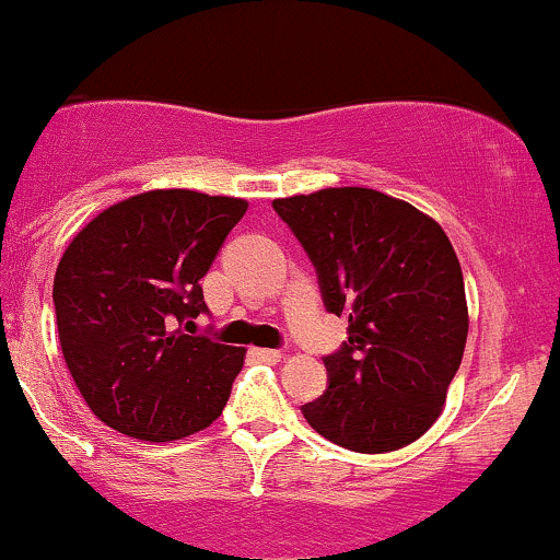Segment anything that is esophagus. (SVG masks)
Listing matches in <instances>:
<instances>
[{
    "mask_svg": "<svg viewBox=\"0 0 560 560\" xmlns=\"http://www.w3.org/2000/svg\"><path fill=\"white\" fill-rule=\"evenodd\" d=\"M252 357L256 361H265V364H275V361L282 359V353L275 351V348H252Z\"/></svg>",
    "mask_w": 560,
    "mask_h": 560,
    "instance_id": "esophagus-1",
    "label": "esophagus"
}]
</instances>
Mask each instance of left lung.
Masks as SVG:
<instances>
[{"label": "left lung", "instance_id": "8db88e82", "mask_svg": "<svg viewBox=\"0 0 560 560\" xmlns=\"http://www.w3.org/2000/svg\"><path fill=\"white\" fill-rule=\"evenodd\" d=\"M348 340L325 357L327 390L301 406L340 448L387 453L422 438L462 364L469 312L448 235L411 203L372 188L275 199Z\"/></svg>", "mask_w": 560, "mask_h": 560}]
</instances>
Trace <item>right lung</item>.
<instances>
[{
	"label": "right lung",
	"mask_w": 560,
	"mask_h": 560,
	"mask_svg": "<svg viewBox=\"0 0 560 560\" xmlns=\"http://www.w3.org/2000/svg\"><path fill=\"white\" fill-rule=\"evenodd\" d=\"M248 203L173 188L104 209L65 248L55 275L65 364L112 430L167 443L225 409L243 348L196 335L209 314L199 280Z\"/></svg>",
	"instance_id": "add662e5"
}]
</instances>
